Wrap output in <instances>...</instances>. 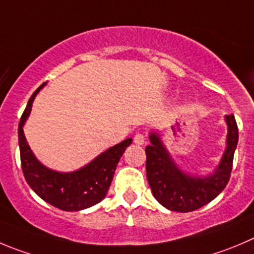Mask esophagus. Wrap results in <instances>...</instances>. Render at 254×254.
<instances>
[{"instance_id": "esophagus-1", "label": "esophagus", "mask_w": 254, "mask_h": 254, "mask_svg": "<svg viewBox=\"0 0 254 254\" xmlns=\"http://www.w3.org/2000/svg\"><path fill=\"white\" fill-rule=\"evenodd\" d=\"M133 141H134V143L138 144V146H142V144L146 143V136H144L143 133H141V132H138V133L134 134Z\"/></svg>"}]
</instances>
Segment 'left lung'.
I'll use <instances>...</instances> for the list:
<instances>
[{
  "label": "left lung",
  "mask_w": 254,
  "mask_h": 254,
  "mask_svg": "<svg viewBox=\"0 0 254 254\" xmlns=\"http://www.w3.org/2000/svg\"><path fill=\"white\" fill-rule=\"evenodd\" d=\"M227 146L218 167L206 177L190 176L178 168L159 134L151 132L146 147V172L154 198L167 209L192 212L206 206L226 188L232 172L234 151L238 143V127L233 115H227Z\"/></svg>",
  "instance_id": "1"
}]
</instances>
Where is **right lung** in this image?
<instances>
[{"instance_id": "obj_1", "label": "right lung", "mask_w": 254, "mask_h": 254, "mask_svg": "<svg viewBox=\"0 0 254 254\" xmlns=\"http://www.w3.org/2000/svg\"><path fill=\"white\" fill-rule=\"evenodd\" d=\"M43 86L45 83L41 84L31 96L18 123V144L23 176L36 194L53 207L62 211L86 209L106 197L118 161L126 148L132 143V138L111 147L88 165L73 172L64 173L50 170L36 158L23 133V125L30 116L33 100Z\"/></svg>"}]
</instances>
